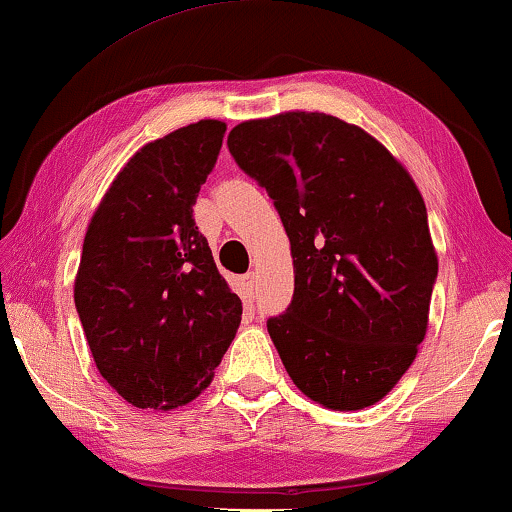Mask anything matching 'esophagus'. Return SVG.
<instances>
[{"instance_id":"34e87169","label":"esophagus","mask_w":512,"mask_h":512,"mask_svg":"<svg viewBox=\"0 0 512 512\" xmlns=\"http://www.w3.org/2000/svg\"><path fill=\"white\" fill-rule=\"evenodd\" d=\"M241 291H243V300H246V303H253V300H255V273L243 275Z\"/></svg>"}]
</instances>
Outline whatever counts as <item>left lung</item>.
Listing matches in <instances>:
<instances>
[{"label": "left lung", "instance_id": "obj_1", "mask_svg": "<svg viewBox=\"0 0 512 512\" xmlns=\"http://www.w3.org/2000/svg\"><path fill=\"white\" fill-rule=\"evenodd\" d=\"M227 148L291 243L294 300L266 323L289 378L330 410L378 403L417 358L437 278L415 180L362 127L319 111L246 120Z\"/></svg>", "mask_w": 512, "mask_h": 512}]
</instances>
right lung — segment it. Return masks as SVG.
I'll return each mask as SVG.
<instances>
[{"mask_svg":"<svg viewBox=\"0 0 512 512\" xmlns=\"http://www.w3.org/2000/svg\"><path fill=\"white\" fill-rule=\"evenodd\" d=\"M225 129L200 120L145 143L88 223L75 305L97 371L134 408L196 399L241 323L193 221Z\"/></svg>","mask_w":512,"mask_h":512,"instance_id":"right-lung-1","label":"right lung"}]
</instances>
